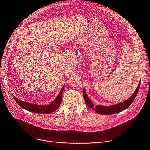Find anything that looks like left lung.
<instances>
[{
    "label": "left lung",
    "instance_id": "left-lung-1",
    "mask_svg": "<svg viewBox=\"0 0 150 150\" xmlns=\"http://www.w3.org/2000/svg\"><path fill=\"white\" fill-rule=\"evenodd\" d=\"M140 84H141V82L139 84L137 88L136 89V90L135 91L134 93H133V94L126 100L122 102V103L112 105V106H99V105H94L91 103V100L88 97L86 93L85 89H84L83 90V97H84L86 103V104L88 105V106L92 108L94 111H95V112L97 113L102 114V115L115 114V113H119L120 111L126 110V108H128L130 105L132 104L133 100H134L135 98L136 97L138 93V91L140 88Z\"/></svg>",
    "mask_w": 150,
    "mask_h": 150
}]
</instances>
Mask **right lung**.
Wrapping results in <instances>:
<instances>
[{"instance_id": "obj_1", "label": "right lung", "mask_w": 150, "mask_h": 150, "mask_svg": "<svg viewBox=\"0 0 150 150\" xmlns=\"http://www.w3.org/2000/svg\"><path fill=\"white\" fill-rule=\"evenodd\" d=\"M64 88V86L62 88L59 94L58 95V96L57 97L55 100L53 101L51 104L47 105H38L35 104H31L29 103H27V102L22 101L15 97H13V98L19 106H21L25 110L31 111V112L44 114L51 113L53 112V111H55L57 109H58L60 103H61Z\"/></svg>"}]
</instances>
